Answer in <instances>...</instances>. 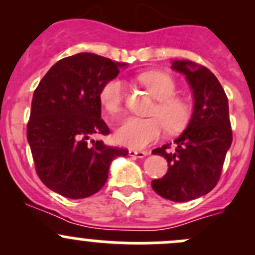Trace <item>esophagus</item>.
I'll list each match as a JSON object with an SVG mask.
<instances>
[{
	"label": "esophagus",
	"mask_w": 255,
	"mask_h": 255,
	"mask_svg": "<svg viewBox=\"0 0 255 255\" xmlns=\"http://www.w3.org/2000/svg\"><path fill=\"white\" fill-rule=\"evenodd\" d=\"M129 155L133 156V158H144V156L148 155V151L146 150H134V149H130Z\"/></svg>",
	"instance_id": "1"
}]
</instances>
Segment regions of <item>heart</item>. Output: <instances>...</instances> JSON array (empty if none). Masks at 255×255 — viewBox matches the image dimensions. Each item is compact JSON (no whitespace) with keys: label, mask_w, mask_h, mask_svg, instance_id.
<instances>
[{"label":"heart","mask_w":255,"mask_h":255,"mask_svg":"<svg viewBox=\"0 0 255 255\" xmlns=\"http://www.w3.org/2000/svg\"><path fill=\"white\" fill-rule=\"evenodd\" d=\"M140 81L159 102L153 111L155 117H130L116 130L117 142L132 149H142L158 140L165 127L170 132L180 130L186 126L191 112L189 104L175 96L176 84L168 74L151 71L140 76ZM123 97L125 84L120 79L107 81L99 95L102 107L110 116L122 111Z\"/></svg>","instance_id":"heart-1"}]
</instances>
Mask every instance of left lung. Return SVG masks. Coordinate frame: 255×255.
Masks as SVG:
<instances>
[{"instance_id": "8db88e82", "label": "left lung", "mask_w": 255, "mask_h": 255, "mask_svg": "<svg viewBox=\"0 0 255 255\" xmlns=\"http://www.w3.org/2000/svg\"><path fill=\"white\" fill-rule=\"evenodd\" d=\"M194 95V112L186 129L170 144L151 153L168 161V171L151 181L154 191L166 200L185 202L208 194L217 185L226 154L232 144L228 99L217 78L202 65L174 60Z\"/></svg>"}]
</instances>
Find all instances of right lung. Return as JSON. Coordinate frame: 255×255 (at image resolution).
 <instances>
[{
    "label": "right lung",
    "mask_w": 255,
    "mask_h": 255,
    "mask_svg": "<svg viewBox=\"0 0 255 255\" xmlns=\"http://www.w3.org/2000/svg\"><path fill=\"white\" fill-rule=\"evenodd\" d=\"M125 66L79 53L54 64L35 89L27 138L38 176L56 194L69 199L96 194L107 181L113 159L128 155L127 149L91 139L110 133L99 95Z\"/></svg>",
    "instance_id": "add662e5"
}]
</instances>
